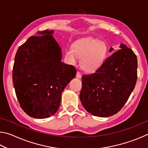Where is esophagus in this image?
Listing matches in <instances>:
<instances>
[{
    "label": "esophagus",
    "mask_w": 148,
    "mask_h": 148,
    "mask_svg": "<svg viewBox=\"0 0 148 148\" xmlns=\"http://www.w3.org/2000/svg\"><path fill=\"white\" fill-rule=\"evenodd\" d=\"M76 77H77V78H81V77H82V74H81V73H80V72H79V71L77 72V73H76Z\"/></svg>",
    "instance_id": "1"
}]
</instances>
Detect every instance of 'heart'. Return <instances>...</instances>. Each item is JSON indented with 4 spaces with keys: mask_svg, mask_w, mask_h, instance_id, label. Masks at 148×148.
<instances>
[{
    "mask_svg": "<svg viewBox=\"0 0 148 148\" xmlns=\"http://www.w3.org/2000/svg\"><path fill=\"white\" fill-rule=\"evenodd\" d=\"M108 53L107 45L92 37H87L74 42L72 47L66 49L65 56L70 63L75 64L81 57L79 66L84 71L92 73L103 64Z\"/></svg>",
    "mask_w": 148,
    "mask_h": 148,
    "instance_id": "1",
    "label": "heart"
}]
</instances>
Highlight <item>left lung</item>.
<instances>
[{
	"label": "left lung",
	"mask_w": 148,
	"mask_h": 148,
	"mask_svg": "<svg viewBox=\"0 0 148 148\" xmlns=\"http://www.w3.org/2000/svg\"><path fill=\"white\" fill-rule=\"evenodd\" d=\"M121 49L106 59L96 72L82 76L79 99L92 115L106 117L121 110L137 80V58L131 49L121 44ZM114 48L110 47V51Z\"/></svg>",
	"instance_id": "1"
}]
</instances>
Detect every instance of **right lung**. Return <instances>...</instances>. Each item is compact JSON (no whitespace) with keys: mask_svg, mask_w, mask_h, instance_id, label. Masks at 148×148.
I'll return each instance as SVG.
<instances>
[{"mask_svg":"<svg viewBox=\"0 0 148 148\" xmlns=\"http://www.w3.org/2000/svg\"><path fill=\"white\" fill-rule=\"evenodd\" d=\"M53 31H39L17 49L12 73L20 106L29 116L49 117L56 113L65 87L76 74L61 61V48Z\"/></svg>","mask_w":148,"mask_h":148,"instance_id":"add662e5","label":"right lung"}]
</instances>
